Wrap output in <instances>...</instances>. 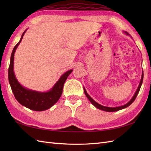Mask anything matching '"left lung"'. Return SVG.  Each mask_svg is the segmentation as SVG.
Instances as JSON below:
<instances>
[{"label":"left lung","instance_id":"left-lung-1","mask_svg":"<svg viewBox=\"0 0 151 151\" xmlns=\"http://www.w3.org/2000/svg\"><path fill=\"white\" fill-rule=\"evenodd\" d=\"M126 33H127V34H128V33L127 32H126ZM143 75H142V79H141V81H140V83H139V86H138V88H137L136 92L135 93V94H134V97H132V99H131V100H130L129 102H128L127 104H126L124 105V106H121L115 107V108H110V107L103 106H102V105H101V104H98L97 102H96L93 100V99L90 97V96H89V95L87 93V92H86V91L85 90V89H84V93H85V95H86V97H88V99H89V101H90V102H91V103H92L93 104V105L95 106L96 108L100 109V110L106 111H116L121 110V109H123V108H125L128 107V106H130V105L131 104H132V102L134 101V100H135V99H136V97H137V94H138V93H139V89H140V88H141V86H142V82H143Z\"/></svg>","mask_w":151,"mask_h":151}]
</instances>
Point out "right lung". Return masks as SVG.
I'll use <instances>...</instances> for the list:
<instances>
[{
    "label": "right lung",
    "instance_id": "1",
    "mask_svg": "<svg viewBox=\"0 0 151 151\" xmlns=\"http://www.w3.org/2000/svg\"><path fill=\"white\" fill-rule=\"evenodd\" d=\"M26 30L22 33L20 41L16 44L13 49L10 63L8 68V79L10 84L13 93H14L17 101L25 107L30 109L34 111H44L51 108L56 102L59 100L61 95L62 93L63 84L65 83L66 79L73 70H69L68 71L64 73L61 76V78L56 84L54 85L52 89L49 92L40 93L34 91H31L29 89H25L19 84L14 72V53L17 47L21 43L24 34Z\"/></svg>",
    "mask_w": 151,
    "mask_h": 151
}]
</instances>
